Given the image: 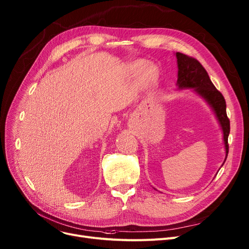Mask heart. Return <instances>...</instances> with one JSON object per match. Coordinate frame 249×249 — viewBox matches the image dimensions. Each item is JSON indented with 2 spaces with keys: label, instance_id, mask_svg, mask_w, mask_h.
I'll return each instance as SVG.
<instances>
[{
  "label": "heart",
  "instance_id": "1",
  "mask_svg": "<svg viewBox=\"0 0 249 249\" xmlns=\"http://www.w3.org/2000/svg\"><path fill=\"white\" fill-rule=\"evenodd\" d=\"M141 64H142L141 61L134 62L132 64V67L130 68V70H137L138 68L141 67ZM156 76H158V71H156V69L148 68L146 70V71L142 74V80H143V82L146 83V84H151L152 82L155 81Z\"/></svg>",
  "mask_w": 249,
  "mask_h": 249
}]
</instances>
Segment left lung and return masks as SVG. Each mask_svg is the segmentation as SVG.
Wrapping results in <instances>:
<instances>
[{"instance_id": "obj_1", "label": "left lung", "mask_w": 249, "mask_h": 249, "mask_svg": "<svg viewBox=\"0 0 249 249\" xmlns=\"http://www.w3.org/2000/svg\"><path fill=\"white\" fill-rule=\"evenodd\" d=\"M178 58V86L179 89H194L213 108L223 130V139L226 149V159L229 151L228 136L230 121L226 113V102L220 91L211 82L207 71L199 60L187 54L177 52ZM225 159V160H226Z\"/></svg>"}]
</instances>
